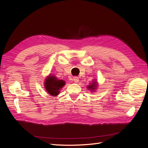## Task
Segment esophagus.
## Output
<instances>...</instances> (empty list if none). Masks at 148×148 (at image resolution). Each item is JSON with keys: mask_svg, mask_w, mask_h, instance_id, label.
<instances>
[{"mask_svg": "<svg viewBox=\"0 0 148 148\" xmlns=\"http://www.w3.org/2000/svg\"><path fill=\"white\" fill-rule=\"evenodd\" d=\"M73 81L75 83H78L79 82V78L78 77H75L73 78Z\"/></svg>", "mask_w": 148, "mask_h": 148, "instance_id": "34e87169", "label": "esophagus"}]
</instances>
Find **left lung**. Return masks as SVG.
Returning <instances> with one entry per match:
<instances>
[{
  "instance_id": "8db88e82",
  "label": "left lung",
  "mask_w": 148,
  "mask_h": 148,
  "mask_svg": "<svg viewBox=\"0 0 148 148\" xmlns=\"http://www.w3.org/2000/svg\"><path fill=\"white\" fill-rule=\"evenodd\" d=\"M97 82L95 81V82H92L91 83H90V84L88 85V89H89V90H90V91L94 92V91L96 90V89L97 88Z\"/></svg>"
}]
</instances>
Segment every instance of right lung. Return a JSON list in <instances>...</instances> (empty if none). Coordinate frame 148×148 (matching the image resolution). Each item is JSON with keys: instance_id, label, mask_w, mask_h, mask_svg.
<instances>
[{"instance_id": "add662e5", "label": "right lung", "mask_w": 148, "mask_h": 148, "mask_svg": "<svg viewBox=\"0 0 148 148\" xmlns=\"http://www.w3.org/2000/svg\"><path fill=\"white\" fill-rule=\"evenodd\" d=\"M65 82L62 79H59L55 76L49 75L46 78L44 88L49 95L56 96L60 92L62 88L65 86Z\"/></svg>"}]
</instances>
